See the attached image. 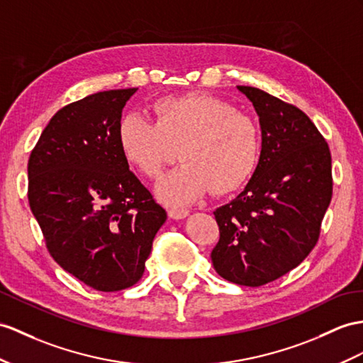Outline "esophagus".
<instances>
[{
	"mask_svg": "<svg viewBox=\"0 0 363 363\" xmlns=\"http://www.w3.org/2000/svg\"><path fill=\"white\" fill-rule=\"evenodd\" d=\"M167 214H169V217L174 220H182V218H186L189 216V211L179 209V208H169L167 209Z\"/></svg>",
	"mask_w": 363,
	"mask_h": 363,
	"instance_id": "esophagus-1",
	"label": "esophagus"
}]
</instances>
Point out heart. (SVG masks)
<instances>
[{
  "label": "heart",
  "instance_id": "b5f03b06",
  "mask_svg": "<svg viewBox=\"0 0 363 363\" xmlns=\"http://www.w3.org/2000/svg\"><path fill=\"white\" fill-rule=\"evenodd\" d=\"M154 120L129 113L118 126L126 163L146 179L160 175L179 149L182 164L158 182L155 192L167 205H189L211 189L228 194L252 175L260 157L255 121L217 96H163L152 104Z\"/></svg>",
  "mask_w": 363,
  "mask_h": 363
}]
</instances>
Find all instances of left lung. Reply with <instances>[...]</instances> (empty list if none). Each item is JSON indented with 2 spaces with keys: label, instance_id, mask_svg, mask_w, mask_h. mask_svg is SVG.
I'll use <instances>...</instances> for the list:
<instances>
[{
  "label": "left lung",
  "instance_id": "left-lung-1",
  "mask_svg": "<svg viewBox=\"0 0 363 363\" xmlns=\"http://www.w3.org/2000/svg\"><path fill=\"white\" fill-rule=\"evenodd\" d=\"M259 115V164L238 196L214 211L218 276L262 286L294 269L319 240L333 196L328 143L305 112L251 86H237Z\"/></svg>",
  "mask_w": 363,
  "mask_h": 363
}]
</instances>
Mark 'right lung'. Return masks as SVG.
Segmentation results:
<instances>
[{"mask_svg": "<svg viewBox=\"0 0 363 363\" xmlns=\"http://www.w3.org/2000/svg\"><path fill=\"white\" fill-rule=\"evenodd\" d=\"M96 92L65 106L29 158V205L61 268L103 293L135 285L166 211L130 172L118 145L126 101Z\"/></svg>", "mask_w": 363, "mask_h": 363, "instance_id": "right-lung-1", "label": "right lung"}]
</instances>
